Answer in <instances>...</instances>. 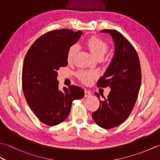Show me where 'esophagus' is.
<instances>
[{
	"label": "esophagus",
	"mask_w": 160,
	"mask_h": 160,
	"mask_svg": "<svg viewBox=\"0 0 160 160\" xmlns=\"http://www.w3.org/2000/svg\"><path fill=\"white\" fill-rule=\"evenodd\" d=\"M91 93L89 90H87V89L84 90V96H85V98L91 96Z\"/></svg>",
	"instance_id": "34e87169"
}]
</instances>
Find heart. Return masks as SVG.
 <instances>
[{
    "label": "heart",
    "mask_w": 160,
    "mask_h": 160,
    "mask_svg": "<svg viewBox=\"0 0 160 160\" xmlns=\"http://www.w3.org/2000/svg\"><path fill=\"white\" fill-rule=\"evenodd\" d=\"M86 45L89 49L91 53L98 58L100 57H104L108 52V46L107 44L96 37H91L87 40L86 42ZM78 47L77 45H71L67 51V59L68 62H71L74 58L75 56L78 52ZM78 77L84 83L89 84L92 82V80L97 77V74L94 71H80L78 73Z\"/></svg>",
    "instance_id": "obj_1"
}]
</instances>
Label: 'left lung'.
<instances>
[{"label":"left lung","instance_id":"1","mask_svg":"<svg viewBox=\"0 0 160 160\" xmlns=\"http://www.w3.org/2000/svg\"><path fill=\"white\" fill-rule=\"evenodd\" d=\"M101 33L110 34L115 45L111 63L97 82L98 87L111 88L104 100H100L98 109L92 113L99 127L110 129L127 120L136 102L140 89L142 74L139 57L135 48L125 37L115 30L103 29Z\"/></svg>","mask_w":160,"mask_h":160}]
</instances>
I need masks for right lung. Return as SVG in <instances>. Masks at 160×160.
<instances>
[{"label":"right lung","mask_w":160,"mask_h":160,"mask_svg":"<svg viewBox=\"0 0 160 160\" xmlns=\"http://www.w3.org/2000/svg\"><path fill=\"white\" fill-rule=\"evenodd\" d=\"M82 34L81 31L75 32L67 29L47 32L33 43L24 60V96L36 117L50 127L65 120L72 102L84 96L82 88L75 85L59 90L57 80V71L68 64V49Z\"/></svg>","instance_id":"1"}]
</instances>
